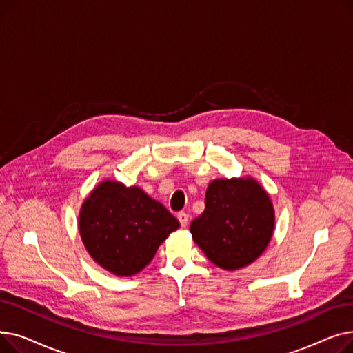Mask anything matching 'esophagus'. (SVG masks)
I'll list each match as a JSON object with an SVG mask.
<instances>
[{"instance_id":"obj_1","label":"esophagus","mask_w":353,"mask_h":353,"mask_svg":"<svg viewBox=\"0 0 353 353\" xmlns=\"http://www.w3.org/2000/svg\"><path fill=\"white\" fill-rule=\"evenodd\" d=\"M189 214L186 213V212H180L179 214H177V219H179V221H180V225H181V228H186L188 226V223H189Z\"/></svg>"}]
</instances>
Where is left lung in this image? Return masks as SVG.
<instances>
[{
    "label": "left lung",
    "instance_id": "obj_1",
    "mask_svg": "<svg viewBox=\"0 0 353 353\" xmlns=\"http://www.w3.org/2000/svg\"><path fill=\"white\" fill-rule=\"evenodd\" d=\"M205 212L190 233L209 261L225 270L249 266L268 249L274 232V208L256 179H214L209 183Z\"/></svg>",
    "mask_w": 353,
    "mask_h": 353
}]
</instances>
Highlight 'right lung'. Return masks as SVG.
I'll return each instance as SVG.
<instances>
[{
	"label": "right lung",
	"mask_w": 353,
	"mask_h": 353,
	"mask_svg": "<svg viewBox=\"0 0 353 353\" xmlns=\"http://www.w3.org/2000/svg\"><path fill=\"white\" fill-rule=\"evenodd\" d=\"M180 228L160 201L139 186L105 179L84 199L79 214L83 245L99 266L130 277L141 272L159 246Z\"/></svg>",
	"instance_id": "add662e5"
}]
</instances>
